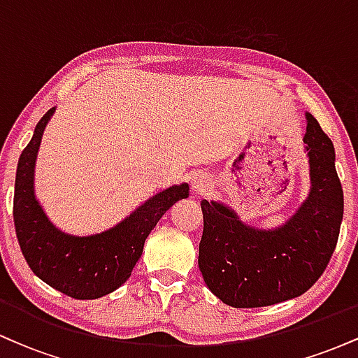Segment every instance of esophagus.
Instances as JSON below:
<instances>
[{
	"label": "esophagus",
	"mask_w": 358,
	"mask_h": 358,
	"mask_svg": "<svg viewBox=\"0 0 358 358\" xmlns=\"http://www.w3.org/2000/svg\"><path fill=\"white\" fill-rule=\"evenodd\" d=\"M192 188L196 195H203V193L210 188V180H208V176L205 175H196L195 178H193Z\"/></svg>",
	"instance_id": "esophagus-1"
}]
</instances>
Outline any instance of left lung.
I'll return each mask as SVG.
<instances>
[{
	"instance_id": "1",
	"label": "left lung",
	"mask_w": 358,
	"mask_h": 358,
	"mask_svg": "<svg viewBox=\"0 0 358 358\" xmlns=\"http://www.w3.org/2000/svg\"><path fill=\"white\" fill-rule=\"evenodd\" d=\"M311 190L286 225L257 231L224 205L202 200L203 234L199 268L205 285L234 308H261L296 298L318 281L330 262L343 219V190L335 150L306 113Z\"/></svg>"
}]
</instances>
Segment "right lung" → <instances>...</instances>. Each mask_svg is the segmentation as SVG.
Masks as SVG:
<instances>
[{"mask_svg": "<svg viewBox=\"0 0 358 358\" xmlns=\"http://www.w3.org/2000/svg\"><path fill=\"white\" fill-rule=\"evenodd\" d=\"M52 108L40 119L18 159L13 196V220L24 261L48 286L76 299H96L124 285L145 248L146 237L163 213L188 196V185L156 193L127 219L109 231L89 237L60 232L47 219L34 192L36 153Z\"/></svg>", "mask_w": 358, "mask_h": 358, "instance_id": "right-lung-1", "label": "right lung"}]
</instances>
